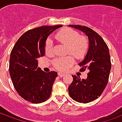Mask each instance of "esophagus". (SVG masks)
<instances>
[{
    "instance_id": "34e87169",
    "label": "esophagus",
    "mask_w": 122,
    "mask_h": 122,
    "mask_svg": "<svg viewBox=\"0 0 122 122\" xmlns=\"http://www.w3.org/2000/svg\"><path fill=\"white\" fill-rule=\"evenodd\" d=\"M58 76L59 77H61V78H62V77L65 76V74H64V73H62V72H59V73H58Z\"/></svg>"
}]
</instances>
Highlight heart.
I'll return each mask as SVG.
<instances>
[{
    "label": "heart",
    "instance_id": "b5f03b06",
    "mask_svg": "<svg viewBox=\"0 0 122 122\" xmlns=\"http://www.w3.org/2000/svg\"><path fill=\"white\" fill-rule=\"evenodd\" d=\"M56 38L63 44L67 46L66 52L71 53L77 58H82L89 47L88 40L85 36H80L79 32L70 28L60 30L56 35ZM46 53L50 54L53 51V43L51 38H48L45 43ZM74 62L72 56H66L56 58L53 65L60 71H65L71 66Z\"/></svg>",
    "mask_w": 122,
    "mask_h": 122
}]
</instances>
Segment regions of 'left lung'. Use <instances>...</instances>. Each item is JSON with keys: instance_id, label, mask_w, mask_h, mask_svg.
<instances>
[{"instance_id": "1", "label": "left lung", "mask_w": 122, "mask_h": 122, "mask_svg": "<svg viewBox=\"0 0 122 122\" xmlns=\"http://www.w3.org/2000/svg\"><path fill=\"white\" fill-rule=\"evenodd\" d=\"M69 27L82 31L88 38V50L84 59L78 63L82 66V71H89L87 78L81 79L72 75L73 81L68 89L72 99L87 103L99 97L107 85L111 69L110 53L102 37L90 28L76 25Z\"/></svg>"}]
</instances>
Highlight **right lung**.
Listing matches in <instances>:
<instances>
[{
	"label": "right lung",
	"instance_id": "add662e5",
	"mask_svg": "<svg viewBox=\"0 0 122 122\" xmlns=\"http://www.w3.org/2000/svg\"><path fill=\"white\" fill-rule=\"evenodd\" d=\"M63 25L42 26L25 32L12 49L9 71L15 89L20 96L32 103H40L51 93L57 72H45L38 67L37 59L45 55L48 36Z\"/></svg>",
	"mask_w": 122,
	"mask_h": 122
}]
</instances>
